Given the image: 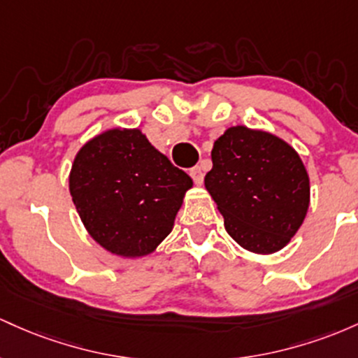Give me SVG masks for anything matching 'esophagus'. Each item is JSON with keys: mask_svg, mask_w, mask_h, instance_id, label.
<instances>
[{"mask_svg": "<svg viewBox=\"0 0 358 358\" xmlns=\"http://www.w3.org/2000/svg\"><path fill=\"white\" fill-rule=\"evenodd\" d=\"M189 176L194 180L196 184H203V179H204V171H203V166H196L192 167L189 171Z\"/></svg>", "mask_w": 358, "mask_h": 358, "instance_id": "obj_1", "label": "esophagus"}]
</instances>
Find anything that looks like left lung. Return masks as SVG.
Wrapping results in <instances>:
<instances>
[{"instance_id":"8db88e82","label":"left lung","mask_w":358,"mask_h":358,"mask_svg":"<svg viewBox=\"0 0 358 358\" xmlns=\"http://www.w3.org/2000/svg\"><path fill=\"white\" fill-rule=\"evenodd\" d=\"M204 186L236 243L255 254L286 247L304 222L309 178L284 140L247 127H231L215 142Z\"/></svg>"}]
</instances>
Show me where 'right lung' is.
I'll return each instance as SVG.
<instances>
[{"label": "right lung", "instance_id": "1", "mask_svg": "<svg viewBox=\"0 0 358 358\" xmlns=\"http://www.w3.org/2000/svg\"><path fill=\"white\" fill-rule=\"evenodd\" d=\"M189 176L140 130L113 128L76 155L69 189L90 235L122 257L150 254L171 233Z\"/></svg>", "mask_w": 358, "mask_h": 358}]
</instances>
